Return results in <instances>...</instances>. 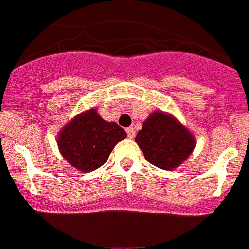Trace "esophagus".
I'll use <instances>...</instances> for the list:
<instances>
[{
    "label": "esophagus",
    "instance_id": "obj_1",
    "mask_svg": "<svg viewBox=\"0 0 249 249\" xmlns=\"http://www.w3.org/2000/svg\"><path fill=\"white\" fill-rule=\"evenodd\" d=\"M126 132H127V136H128V138L135 137L136 131H135V128H133V127H128V128L126 129Z\"/></svg>",
    "mask_w": 249,
    "mask_h": 249
}]
</instances>
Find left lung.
Wrapping results in <instances>:
<instances>
[{
    "instance_id": "obj_1",
    "label": "left lung",
    "mask_w": 249,
    "mask_h": 249,
    "mask_svg": "<svg viewBox=\"0 0 249 249\" xmlns=\"http://www.w3.org/2000/svg\"><path fill=\"white\" fill-rule=\"evenodd\" d=\"M136 142L149 163L160 169H175L188 158L196 140L171 114L153 112L143 122Z\"/></svg>"
}]
</instances>
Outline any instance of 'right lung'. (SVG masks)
I'll return each mask as SVG.
<instances>
[{"instance_id": "add662e5", "label": "right lung", "mask_w": 249, "mask_h": 249, "mask_svg": "<svg viewBox=\"0 0 249 249\" xmlns=\"http://www.w3.org/2000/svg\"><path fill=\"white\" fill-rule=\"evenodd\" d=\"M126 136L117 123L107 122L96 109H89L63 127L57 144L72 167L82 172H92L107 162L114 146Z\"/></svg>"}]
</instances>
